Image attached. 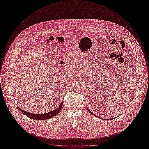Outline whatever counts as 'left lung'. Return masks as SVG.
<instances>
[{
	"label": "left lung",
	"mask_w": 149,
	"mask_h": 149,
	"mask_svg": "<svg viewBox=\"0 0 149 149\" xmlns=\"http://www.w3.org/2000/svg\"><path fill=\"white\" fill-rule=\"evenodd\" d=\"M88 111H89V113H91V114H93V113H91V111H89V109H88Z\"/></svg>",
	"instance_id": "1"
}]
</instances>
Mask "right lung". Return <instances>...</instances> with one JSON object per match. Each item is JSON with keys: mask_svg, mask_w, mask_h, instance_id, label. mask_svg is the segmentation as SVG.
Masks as SVG:
<instances>
[{"mask_svg": "<svg viewBox=\"0 0 149 149\" xmlns=\"http://www.w3.org/2000/svg\"><path fill=\"white\" fill-rule=\"evenodd\" d=\"M62 105H63V102H61L60 103V105L58 107V108L56 109L55 110L52 111L47 113L41 114H31V113H30L27 111L22 110V109L21 108H19V107H17V108L21 111V112H22V113H23L25 116H27V117H29V118H30L31 119H34V120H46V119H50L51 118L54 117V116H56L58 113L61 110V109L62 108Z\"/></svg>", "mask_w": 149, "mask_h": 149, "instance_id": "1", "label": "right lung"}]
</instances>
